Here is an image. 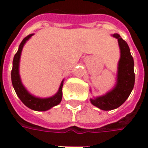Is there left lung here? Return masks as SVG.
<instances>
[{
	"label": "left lung",
	"mask_w": 148,
	"mask_h": 148,
	"mask_svg": "<svg viewBox=\"0 0 148 148\" xmlns=\"http://www.w3.org/2000/svg\"><path fill=\"white\" fill-rule=\"evenodd\" d=\"M111 36L117 39L121 53L116 84L112 90L105 94L90 98V102L93 106L105 111L117 109L124 104L133 90L135 84L134 60L129 47L119 34L115 33Z\"/></svg>",
	"instance_id": "1"
}]
</instances>
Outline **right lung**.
Segmentation results:
<instances>
[{"mask_svg": "<svg viewBox=\"0 0 148 148\" xmlns=\"http://www.w3.org/2000/svg\"><path fill=\"white\" fill-rule=\"evenodd\" d=\"M34 34H30L22 40V42L19 46L17 52L16 53L13 58L12 69L11 72L12 83L18 97L27 108L35 111H47L53 108L54 106H58V104L61 102L62 98V90L64 79L62 81L57 93L49 97H39L35 96L25 88L24 84L22 83L21 75H20V62H21V52L25 43Z\"/></svg>", "mask_w": 148, "mask_h": 148, "instance_id": "add662e5", "label": "right lung"}]
</instances>
